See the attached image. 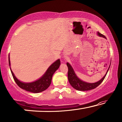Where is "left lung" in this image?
Returning a JSON list of instances; mask_svg holds the SVG:
<instances>
[{"instance_id": "obj_1", "label": "left lung", "mask_w": 122, "mask_h": 122, "mask_svg": "<svg viewBox=\"0 0 122 122\" xmlns=\"http://www.w3.org/2000/svg\"><path fill=\"white\" fill-rule=\"evenodd\" d=\"M97 34L99 36H101V37H103L104 38H106V36H103V34H101L99 32H97ZM66 65H67V66L68 68V78L70 84H71L75 89L81 91H89V90L94 89V88L97 87L98 86H99L100 84H101V83L102 82L103 80L104 79L107 74L108 70L109 69L110 66H111V64H110L109 66V68H108L106 74L104 75V76H103L100 81L96 83H87L86 82V81H82V80L80 79L77 76H76V73H75L74 69H73V68H72V66H71V65L69 63H66Z\"/></svg>"}]
</instances>
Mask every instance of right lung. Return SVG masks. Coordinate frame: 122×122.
I'll return each mask as SVG.
<instances>
[{"label": "right lung", "mask_w": 122, "mask_h": 122, "mask_svg": "<svg viewBox=\"0 0 122 122\" xmlns=\"http://www.w3.org/2000/svg\"><path fill=\"white\" fill-rule=\"evenodd\" d=\"M9 65L13 77L18 86L21 89L25 90L26 91L37 93L45 91L50 86L51 84L53 75L56 72V70L59 68L60 65H61V61H60V59L56 60V61H54L53 64H51L49 66V67L48 68V69L46 70L44 74L41 78L36 81L30 83L23 82V81H20L19 79H18L16 78V76H15L14 74L11 69L9 55Z\"/></svg>", "instance_id": "right-lung-1"}]
</instances>
